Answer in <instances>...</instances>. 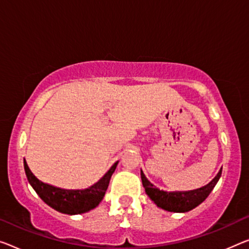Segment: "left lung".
<instances>
[{
    "mask_svg": "<svg viewBox=\"0 0 249 249\" xmlns=\"http://www.w3.org/2000/svg\"><path fill=\"white\" fill-rule=\"evenodd\" d=\"M220 176L221 169L208 185L201 187V188L188 191H171L170 193V191H163L157 188L156 186L148 180L142 170H141V180H142L146 194L150 197V199L159 208L174 213H186L199 206L212 193L213 187L219 180Z\"/></svg>",
    "mask_w": 249,
    "mask_h": 249,
    "instance_id": "obj_1",
    "label": "left lung"
}]
</instances>
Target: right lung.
Returning <instances> with one entry per match:
<instances>
[{
	"instance_id": "1",
	"label": "right lung",
	"mask_w": 249,
	"mask_h": 249,
	"mask_svg": "<svg viewBox=\"0 0 249 249\" xmlns=\"http://www.w3.org/2000/svg\"><path fill=\"white\" fill-rule=\"evenodd\" d=\"M118 161L110 168L108 173L93 186L81 190H69L54 187L37 179L30 170L24 160V169L29 182L40 198L50 207L68 215H78L93 209L100 204L108 189L110 178L117 168Z\"/></svg>"
}]
</instances>
